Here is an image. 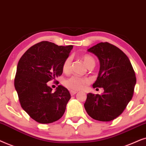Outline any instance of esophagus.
Returning <instances> with one entry per match:
<instances>
[{
	"instance_id": "34e87169",
	"label": "esophagus",
	"mask_w": 146,
	"mask_h": 146,
	"mask_svg": "<svg viewBox=\"0 0 146 146\" xmlns=\"http://www.w3.org/2000/svg\"><path fill=\"white\" fill-rule=\"evenodd\" d=\"M77 93V91H70V93H71V96H74V95L76 94Z\"/></svg>"
}]
</instances>
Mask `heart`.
<instances>
[{
	"label": "heart",
	"instance_id": "obj_1",
	"mask_svg": "<svg viewBox=\"0 0 146 146\" xmlns=\"http://www.w3.org/2000/svg\"><path fill=\"white\" fill-rule=\"evenodd\" d=\"M83 60L84 63L88 67L91 63H95V60L90 55H85L83 57ZM71 64V58L68 57L65 59L63 64V70L64 72H67L69 71ZM88 82V79L86 78H82L77 76H72L70 78L66 79L64 82V85L68 89L71 90H80L84 87V85Z\"/></svg>",
	"mask_w": 146,
	"mask_h": 146
}]
</instances>
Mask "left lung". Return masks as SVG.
Returning a JSON list of instances; mask_svg holds the SVG:
<instances>
[{
  "instance_id": "8db88e82",
  "label": "left lung",
  "mask_w": 146,
  "mask_h": 146,
  "mask_svg": "<svg viewBox=\"0 0 146 146\" xmlns=\"http://www.w3.org/2000/svg\"><path fill=\"white\" fill-rule=\"evenodd\" d=\"M98 57L100 71L93 88L103 87L102 95L89 93L84 104L93 119L110 121L121 115L133 97L136 77L127 55L109 42H100L89 48Z\"/></svg>"
}]
</instances>
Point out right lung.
Masks as SVG:
<instances>
[{"label":"right lung","mask_w":146,"mask_h":146,"mask_svg":"<svg viewBox=\"0 0 146 146\" xmlns=\"http://www.w3.org/2000/svg\"><path fill=\"white\" fill-rule=\"evenodd\" d=\"M73 45L58 46L42 41L29 48L19 60L15 87L22 108L40 123L59 119L71 98L69 91L59 85L55 92L48 81L63 73V64Z\"/></svg>","instance_id":"1"}]
</instances>
